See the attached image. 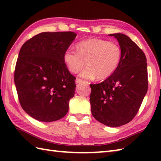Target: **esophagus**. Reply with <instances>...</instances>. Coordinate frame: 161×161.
<instances>
[{
	"instance_id": "esophagus-1",
	"label": "esophagus",
	"mask_w": 161,
	"mask_h": 161,
	"mask_svg": "<svg viewBox=\"0 0 161 161\" xmlns=\"http://www.w3.org/2000/svg\"><path fill=\"white\" fill-rule=\"evenodd\" d=\"M82 82V80H80V79H76V80H75V83L76 84H80Z\"/></svg>"
}]
</instances>
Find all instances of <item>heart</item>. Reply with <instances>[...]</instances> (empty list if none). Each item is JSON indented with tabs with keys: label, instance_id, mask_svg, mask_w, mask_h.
<instances>
[{
	"label": "heart",
	"instance_id": "b5f03b06",
	"mask_svg": "<svg viewBox=\"0 0 161 161\" xmlns=\"http://www.w3.org/2000/svg\"><path fill=\"white\" fill-rule=\"evenodd\" d=\"M77 52L67 49L63 54V60L72 73H77L85 66L88 67L80 73L85 80L97 77L107 79L114 73L121 60L122 50L118 44L100 39L82 41L77 45Z\"/></svg>",
	"mask_w": 161,
	"mask_h": 161
}]
</instances>
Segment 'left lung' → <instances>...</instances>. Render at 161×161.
<instances>
[{"label":"left lung","mask_w":161,"mask_h":161,"mask_svg":"<svg viewBox=\"0 0 161 161\" xmlns=\"http://www.w3.org/2000/svg\"><path fill=\"white\" fill-rule=\"evenodd\" d=\"M122 50L118 67L100 84H91V113L97 121L111 127L127 124L137 114L147 92V59L143 51L125 35H108Z\"/></svg>","instance_id":"1"}]
</instances>
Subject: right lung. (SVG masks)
<instances>
[{
    "instance_id": "right-lung-1",
    "label": "right lung",
    "mask_w": 161,
    "mask_h": 161,
    "mask_svg": "<svg viewBox=\"0 0 161 161\" xmlns=\"http://www.w3.org/2000/svg\"><path fill=\"white\" fill-rule=\"evenodd\" d=\"M77 35L72 32L40 33L23 44L16 61L14 83L23 109L44 122L64 118L75 91V77L63 54Z\"/></svg>"
}]
</instances>
